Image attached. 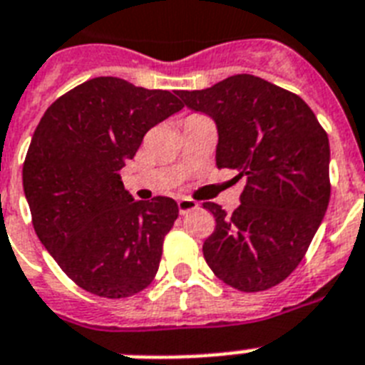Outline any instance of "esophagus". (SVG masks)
<instances>
[{
  "instance_id": "obj_1",
  "label": "esophagus",
  "mask_w": 365,
  "mask_h": 365,
  "mask_svg": "<svg viewBox=\"0 0 365 365\" xmlns=\"http://www.w3.org/2000/svg\"><path fill=\"white\" fill-rule=\"evenodd\" d=\"M198 204L192 200V198H187V197H182L178 198V210H180V213H187V212H192V210H197Z\"/></svg>"
}]
</instances>
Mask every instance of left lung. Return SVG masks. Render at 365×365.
I'll use <instances>...</instances> for the list:
<instances>
[{
	"mask_svg": "<svg viewBox=\"0 0 365 365\" xmlns=\"http://www.w3.org/2000/svg\"><path fill=\"white\" fill-rule=\"evenodd\" d=\"M178 96L215 121L217 168L247 180L232 215L202 204L215 217L204 259L242 292L279 285L304 259L330 202L327 131L304 99L253 75Z\"/></svg>",
	"mask_w": 365,
	"mask_h": 365,
	"instance_id": "obj_1",
	"label": "left lung"
}]
</instances>
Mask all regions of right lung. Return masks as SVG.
I'll list each match as a JSON object with an SVG mask.
<instances>
[{
  "label": "right lung",
  "instance_id": "right-lung-1",
  "mask_svg": "<svg viewBox=\"0 0 365 365\" xmlns=\"http://www.w3.org/2000/svg\"><path fill=\"white\" fill-rule=\"evenodd\" d=\"M165 90L97 76L54 101L38 121L22 182L41 244L91 294L127 298L155 277L176 200H135L120 170L153 125L182 110Z\"/></svg>",
  "mask_w": 365,
  "mask_h": 365
}]
</instances>
